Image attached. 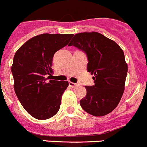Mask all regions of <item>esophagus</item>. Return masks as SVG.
<instances>
[{
	"label": "esophagus",
	"mask_w": 147,
	"mask_h": 147,
	"mask_svg": "<svg viewBox=\"0 0 147 147\" xmlns=\"http://www.w3.org/2000/svg\"><path fill=\"white\" fill-rule=\"evenodd\" d=\"M68 84H69V86L71 87V88H76V87L78 85L77 84H76V83L71 82H68Z\"/></svg>",
	"instance_id": "34e87169"
}]
</instances>
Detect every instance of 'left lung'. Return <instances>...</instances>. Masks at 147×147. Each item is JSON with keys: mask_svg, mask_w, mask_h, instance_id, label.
<instances>
[{"mask_svg": "<svg viewBox=\"0 0 147 147\" xmlns=\"http://www.w3.org/2000/svg\"><path fill=\"white\" fill-rule=\"evenodd\" d=\"M74 45L88 56V71L93 75L94 85L85 86L86 96L80 100L83 110L94 116H103L117 107L124 93L127 64L124 51L115 41L98 32L74 35Z\"/></svg>", "mask_w": 147, "mask_h": 147, "instance_id": "8db88e82", "label": "left lung"}]
</instances>
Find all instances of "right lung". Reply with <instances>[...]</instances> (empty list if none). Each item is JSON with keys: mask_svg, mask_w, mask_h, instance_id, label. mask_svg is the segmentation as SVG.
<instances>
[{"mask_svg": "<svg viewBox=\"0 0 147 147\" xmlns=\"http://www.w3.org/2000/svg\"><path fill=\"white\" fill-rule=\"evenodd\" d=\"M72 34H42L29 39L15 53L11 65L14 89L20 104L32 117L45 120L59 111L67 81L47 76L53 73L54 55L67 45Z\"/></svg>", "mask_w": 147, "mask_h": 147, "instance_id": "obj_1", "label": "right lung"}]
</instances>
